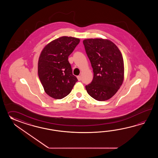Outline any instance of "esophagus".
Wrapping results in <instances>:
<instances>
[{
	"instance_id": "1",
	"label": "esophagus",
	"mask_w": 158,
	"mask_h": 158,
	"mask_svg": "<svg viewBox=\"0 0 158 158\" xmlns=\"http://www.w3.org/2000/svg\"><path fill=\"white\" fill-rule=\"evenodd\" d=\"M78 80L81 81V77L80 76H78L77 77Z\"/></svg>"
}]
</instances>
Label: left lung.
<instances>
[{"label":"left lung","mask_w":158,"mask_h":158,"mask_svg":"<svg viewBox=\"0 0 158 158\" xmlns=\"http://www.w3.org/2000/svg\"><path fill=\"white\" fill-rule=\"evenodd\" d=\"M83 44L94 72L93 81L85 86L87 93L97 101H107L116 93L123 82L122 54L107 40L87 39Z\"/></svg>","instance_id":"8db88e82"}]
</instances>
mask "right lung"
Segmentation results:
<instances>
[{"label":"right lung","instance_id":"obj_1","mask_svg":"<svg viewBox=\"0 0 158 158\" xmlns=\"http://www.w3.org/2000/svg\"><path fill=\"white\" fill-rule=\"evenodd\" d=\"M80 41L74 37H60L48 44L41 52L38 73L44 91L51 97L56 99L65 97L77 81L68 60Z\"/></svg>","mask_w":158,"mask_h":158}]
</instances>
